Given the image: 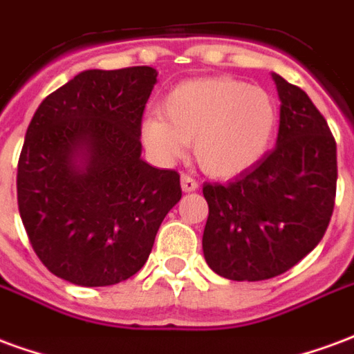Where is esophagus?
Masks as SVG:
<instances>
[{
  "mask_svg": "<svg viewBox=\"0 0 354 354\" xmlns=\"http://www.w3.org/2000/svg\"><path fill=\"white\" fill-rule=\"evenodd\" d=\"M180 184H182V189H184L185 193L197 192V187H199L197 180H195L193 176H189V174H182V178H180Z\"/></svg>",
  "mask_w": 354,
  "mask_h": 354,
  "instance_id": "1",
  "label": "esophagus"
}]
</instances>
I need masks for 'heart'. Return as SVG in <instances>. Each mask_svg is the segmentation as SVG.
<instances>
[{
  "label": "heart",
  "instance_id": "1",
  "mask_svg": "<svg viewBox=\"0 0 354 354\" xmlns=\"http://www.w3.org/2000/svg\"><path fill=\"white\" fill-rule=\"evenodd\" d=\"M161 115L142 121V140L157 161L174 162L193 144L207 174L230 178L266 153L277 123L271 94L231 77L180 83L162 100Z\"/></svg>",
  "mask_w": 354,
  "mask_h": 354
}]
</instances>
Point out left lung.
<instances>
[{"mask_svg":"<svg viewBox=\"0 0 354 354\" xmlns=\"http://www.w3.org/2000/svg\"><path fill=\"white\" fill-rule=\"evenodd\" d=\"M281 98L277 146L230 184H205L203 254L230 281H266L304 260L334 212L337 155L311 98L271 73Z\"/></svg>","mask_w":354,"mask_h":354,"instance_id":"obj_1","label":"left lung"}]
</instances>
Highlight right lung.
<instances>
[{"label": "right lung", "instance_id": "1", "mask_svg": "<svg viewBox=\"0 0 354 354\" xmlns=\"http://www.w3.org/2000/svg\"><path fill=\"white\" fill-rule=\"evenodd\" d=\"M157 83L149 66L85 70L35 109L17 197L37 258L80 286L138 273L182 197L180 174L142 159L140 127Z\"/></svg>", "mask_w": 354, "mask_h": 354}]
</instances>
